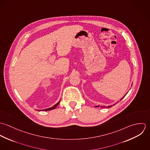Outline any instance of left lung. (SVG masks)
I'll use <instances>...</instances> for the list:
<instances>
[{
    "instance_id": "1",
    "label": "left lung",
    "mask_w": 150,
    "mask_h": 150,
    "mask_svg": "<svg viewBox=\"0 0 150 150\" xmlns=\"http://www.w3.org/2000/svg\"><path fill=\"white\" fill-rule=\"evenodd\" d=\"M132 84H133V83H132ZM128 92H127V93H126V94H125V95H124V96H123V97H122V98H121V99H120V100H122V99H123V98H124V97H125V95H127V93H128ZM118 102H116V103H115V104H114V105H110V106H100V107H104V108H106H106H109V107H112V106H114V105H115V104H117V103H118ZM99 106H95V107H99Z\"/></svg>"
}]
</instances>
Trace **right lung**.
I'll use <instances>...</instances> for the list:
<instances>
[{
    "mask_svg": "<svg viewBox=\"0 0 150 150\" xmlns=\"http://www.w3.org/2000/svg\"><path fill=\"white\" fill-rule=\"evenodd\" d=\"M60 100L57 103V104H55V105H54L52 107H50V108H46V109H44V110H40V111H48V110H52V109H54V108H55L56 107L58 106V105H59V102H60Z\"/></svg>",
    "mask_w": 150,
    "mask_h": 150,
    "instance_id": "obj_1",
    "label": "right lung"
}]
</instances>
